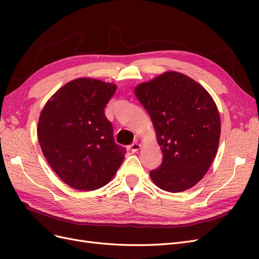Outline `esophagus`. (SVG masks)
I'll list each match as a JSON object with an SVG mask.
<instances>
[{"label": "esophagus", "mask_w": 259, "mask_h": 259, "mask_svg": "<svg viewBox=\"0 0 259 259\" xmlns=\"http://www.w3.org/2000/svg\"><path fill=\"white\" fill-rule=\"evenodd\" d=\"M140 149V144H138V143H133L131 146H130V150L134 153V152H137L138 150Z\"/></svg>", "instance_id": "1"}]
</instances>
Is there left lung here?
<instances>
[{
  "instance_id": "1",
  "label": "left lung",
  "mask_w": 259,
  "mask_h": 259,
  "mask_svg": "<svg viewBox=\"0 0 259 259\" xmlns=\"http://www.w3.org/2000/svg\"><path fill=\"white\" fill-rule=\"evenodd\" d=\"M136 97L150 115L163 153L150 171L168 192L189 189L204 177L217 152L221 117L213 98L194 80L169 71L139 84Z\"/></svg>"
}]
</instances>
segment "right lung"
<instances>
[{
  "instance_id": "1",
  "label": "right lung",
  "mask_w": 259,
  "mask_h": 259,
  "mask_svg": "<svg viewBox=\"0 0 259 259\" xmlns=\"http://www.w3.org/2000/svg\"><path fill=\"white\" fill-rule=\"evenodd\" d=\"M116 85L81 77L54 94L37 124V139L53 170L76 190L104 187L126 150L115 144L105 107Z\"/></svg>"
}]
</instances>
